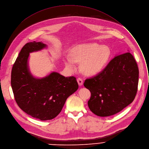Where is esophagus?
Listing matches in <instances>:
<instances>
[{"label":"esophagus","mask_w":149,"mask_h":149,"mask_svg":"<svg viewBox=\"0 0 149 149\" xmlns=\"http://www.w3.org/2000/svg\"><path fill=\"white\" fill-rule=\"evenodd\" d=\"M77 82H78V85L79 86H82L83 84V79L81 78H78L77 79Z\"/></svg>","instance_id":"34e87169"}]
</instances>
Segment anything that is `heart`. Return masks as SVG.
Wrapping results in <instances>:
<instances>
[{"mask_svg":"<svg viewBox=\"0 0 149 149\" xmlns=\"http://www.w3.org/2000/svg\"><path fill=\"white\" fill-rule=\"evenodd\" d=\"M112 55L106 45L97 43L81 44L71 50V56L64 59L66 67L71 71L76 70L75 63H81V70L86 75H94L102 71L109 62Z\"/></svg>","mask_w":149,"mask_h":149,"instance_id":"heart-1","label":"heart"}]
</instances>
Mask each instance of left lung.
<instances>
[{
	"label": "left lung",
	"mask_w": 149,
	"mask_h": 149,
	"mask_svg": "<svg viewBox=\"0 0 149 149\" xmlns=\"http://www.w3.org/2000/svg\"><path fill=\"white\" fill-rule=\"evenodd\" d=\"M139 74L137 64L130 52L116 55L102 72L85 81L84 87L91 92L90 111L106 117L124 109L136 97Z\"/></svg>",
	"instance_id": "obj_1"
}]
</instances>
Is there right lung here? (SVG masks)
I'll list each match as a JSON object with an SVG mask.
<instances>
[{
  "mask_svg": "<svg viewBox=\"0 0 149 149\" xmlns=\"http://www.w3.org/2000/svg\"><path fill=\"white\" fill-rule=\"evenodd\" d=\"M46 47L40 42L25 45L11 72V86L17 103L26 113L41 120L57 116L67 98L78 88L74 77H65L54 71L43 78L32 75L29 65L30 53Z\"/></svg>",
  "mask_w": 149,
  "mask_h": 149,
  "instance_id": "add662e5",
  "label": "right lung"
}]
</instances>
